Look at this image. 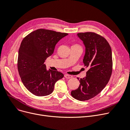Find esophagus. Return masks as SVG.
<instances>
[{
    "label": "esophagus",
    "mask_w": 130,
    "mask_h": 130,
    "mask_svg": "<svg viewBox=\"0 0 130 130\" xmlns=\"http://www.w3.org/2000/svg\"><path fill=\"white\" fill-rule=\"evenodd\" d=\"M64 76H65V77L66 78H71L73 77V76H72V75H68V74H65V75H64Z\"/></svg>",
    "instance_id": "34e87169"
}]
</instances>
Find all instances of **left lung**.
I'll return each mask as SVG.
<instances>
[{
	"label": "left lung",
	"mask_w": 130,
	"mask_h": 130,
	"mask_svg": "<svg viewBox=\"0 0 130 130\" xmlns=\"http://www.w3.org/2000/svg\"><path fill=\"white\" fill-rule=\"evenodd\" d=\"M86 47L83 63L88 69L85 78H80L78 88L71 91L72 96L86 101L96 96L107 85L111 75V49L106 39L97 33H77ZM78 79V78H77Z\"/></svg>",
	"instance_id": "left-lung-1"
}]
</instances>
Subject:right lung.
Listing matches in <instances>:
<instances>
[{
    "label": "right lung",
    "instance_id": "1",
    "mask_svg": "<svg viewBox=\"0 0 130 130\" xmlns=\"http://www.w3.org/2000/svg\"><path fill=\"white\" fill-rule=\"evenodd\" d=\"M68 33L40 29L27 35L19 50L18 69L22 83L32 94L42 97L51 94L55 83L64 77L58 71H47L44 62L56 44Z\"/></svg>",
    "mask_w": 130,
    "mask_h": 130
}]
</instances>
